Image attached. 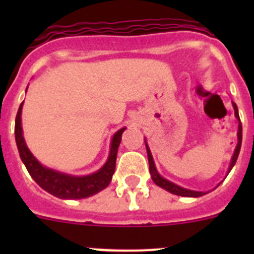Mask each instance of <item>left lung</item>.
Listing matches in <instances>:
<instances>
[{
	"label": "left lung",
	"mask_w": 254,
	"mask_h": 254,
	"mask_svg": "<svg viewBox=\"0 0 254 254\" xmlns=\"http://www.w3.org/2000/svg\"><path fill=\"white\" fill-rule=\"evenodd\" d=\"M233 107H234V112H235V117H237L238 120H239V113H238V107L235 103H233ZM145 145H146V150H147V159H149V169H150V174H151V179L154 181V183L159 187L164 188L165 190L170 192L173 194H177V196H182V197H201L203 194H206L205 192H198V190H187V188H183L181 186H177L176 183H173V182L168 181V179L163 178L156 170V167H155L154 159H152L151 151L149 149V145L145 141ZM241 146H242V123L241 120H239V126H238V143L237 147H235V151L232 156V161H230V165H229V170L230 172L232 168L234 167L235 163H237L238 155H239V151H241Z\"/></svg>",
	"instance_id": "left-lung-1"
}]
</instances>
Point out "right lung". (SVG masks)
<instances>
[{"label": "right lung", "mask_w": 254, "mask_h": 254, "mask_svg": "<svg viewBox=\"0 0 254 254\" xmlns=\"http://www.w3.org/2000/svg\"><path fill=\"white\" fill-rule=\"evenodd\" d=\"M22 104H20L19 111L15 120V140H16L17 150H19L20 158L22 163L25 164L26 169L31 178L37 182L40 187L47 190L48 193L62 199H81L96 194L109 186L112 177L116 170V159L118 146L122 140V133L126 128H121L114 133L111 142V152L108 156L107 163L100 168L98 172L93 173L90 176L75 177L57 172V170L49 169L43 167L30 150L26 146L24 136H22L21 127V111Z\"/></svg>", "instance_id": "add662e5"}]
</instances>
